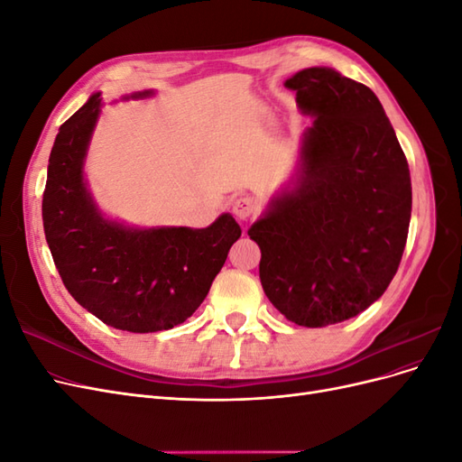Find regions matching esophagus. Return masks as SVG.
<instances>
[{
    "label": "esophagus",
    "instance_id": "obj_1",
    "mask_svg": "<svg viewBox=\"0 0 462 462\" xmlns=\"http://www.w3.org/2000/svg\"><path fill=\"white\" fill-rule=\"evenodd\" d=\"M231 208H233L235 217H239V219L245 221L256 212V200L250 199V197H239V199L233 200Z\"/></svg>",
    "mask_w": 462,
    "mask_h": 462
}]
</instances>
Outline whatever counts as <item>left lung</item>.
Returning <instances> with one entry per match:
<instances>
[{
    "label": "left lung",
    "instance_id": "8db88e82",
    "mask_svg": "<svg viewBox=\"0 0 462 462\" xmlns=\"http://www.w3.org/2000/svg\"><path fill=\"white\" fill-rule=\"evenodd\" d=\"M314 123L299 170L248 229L265 297L287 319L324 328L380 299L407 245V158L377 96L331 67L285 80Z\"/></svg>",
    "mask_w": 462,
    "mask_h": 462
}]
</instances>
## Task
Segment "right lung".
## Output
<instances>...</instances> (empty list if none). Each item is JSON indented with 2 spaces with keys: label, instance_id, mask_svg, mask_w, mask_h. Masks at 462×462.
<instances>
[{
  "label": "right lung",
  "instance_id": "right-lung-1",
  "mask_svg": "<svg viewBox=\"0 0 462 462\" xmlns=\"http://www.w3.org/2000/svg\"><path fill=\"white\" fill-rule=\"evenodd\" d=\"M100 106L96 92L55 136L42 200L46 241L67 291L104 324L131 333L171 329L202 304L241 227L231 214L204 229H136L107 219L82 171Z\"/></svg>",
  "mask_w": 462,
  "mask_h": 462
}]
</instances>
